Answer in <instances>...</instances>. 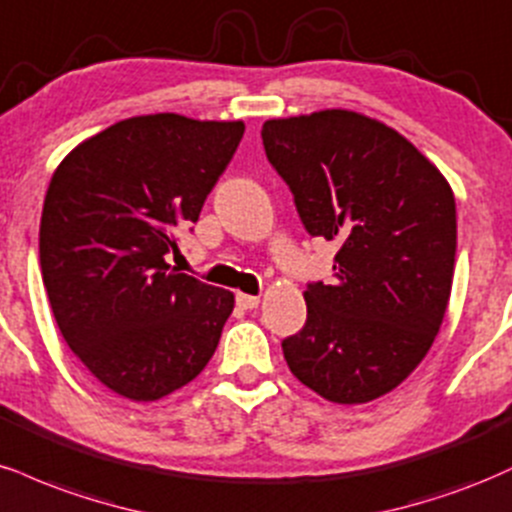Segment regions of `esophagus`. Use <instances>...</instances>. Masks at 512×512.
I'll return each mask as SVG.
<instances>
[{
    "label": "esophagus",
    "instance_id": "esophagus-1",
    "mask_svg": "<svg viewBox=\"0 0 512 512\" xmlns=\"http://www.w3.org/2000/svg\"><path fill=\"white\" fill-rule=\"evenodd\" d=\"M258 302H261V297H256V294H244V292L237 294V304L242 306V309H256Z\"/></svg>",
    "mask_w": 512,
    "mask_h": 512
}]
</instances>
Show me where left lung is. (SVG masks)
Here are the masks:
<instances>
[{"label":"left lung","mask_w":512,"mask_h":512,"mask_svg":"<svg viewBox=\"0 0 512 512\" xmlns=\"http://www.w3.org/2000/svg\"><path fill=\"white\" fill-rule=\"evenodd\" d=\"M263 148L311 237L335 239L333 285L306 287L287 366L338 405H362L417 369L446 316L458 218L448 179L405 136L352 110L263 124Z\"/></svg>","instance_id":"8db88e82"}]
</instances>
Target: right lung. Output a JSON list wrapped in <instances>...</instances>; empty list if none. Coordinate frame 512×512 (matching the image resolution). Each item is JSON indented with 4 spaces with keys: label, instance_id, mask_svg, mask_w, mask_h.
I'll return each mask as SVG.
<instances>
[{
    "label": "right lung",
    "instance_id": "add662e5",
    "mask_svg": "<svg viewBox=\"0 0 512 512\" xmlns=\"http://www.w3.org/2000/svg\"><path fill=\"white\" fill-rule=\"evenodd\" d=\"M244 122L174 112L107 126L52 174L40 268L66 345L105 388L134 402L206 369L234 309L230 290L165 261L230 165Z\"/></svg>",
    "mask_w": 512,
    "mask_h": 512
}]
</instances>
